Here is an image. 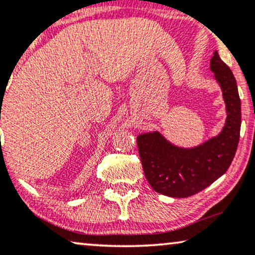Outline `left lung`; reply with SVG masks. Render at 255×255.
<instances>
[{"label":"left lung","mask_w":255,"mask_h":255,"mask_svg":"<svg viewBox=\"0 0 255 255\" xmlns=\"http://www.w3.org/2000/svg\"><path fill=\"white\" fill-rule=\"evenodd\" d=\"M210 69L221 86L228 114L217 137L193 148L177 147L158 131L137 137L142 169L156 193L169 197H189L200 193L219 179L235 158L242 125L237 81L217 51L210 60Z\"/></svg>","instance_id":"obj_1"}]
</instances>
